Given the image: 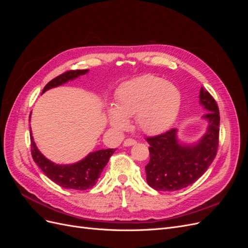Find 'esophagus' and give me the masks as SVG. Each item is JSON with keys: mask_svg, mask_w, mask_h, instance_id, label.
Wrapping results in <instances>:
<instances>
[{"mask_svg": "<svg viewBox=\"0 0 248 248\" xmlns=\"http://www.w3.org/2000/svg\"><path fill=\"white\" fill-rule=\"evenodd\" d=\"M134 144H137V141H136V140H132V139H127V140H124V142H123V146H125V147H129V146H132V145H134Z\"/></svg>", "mask_w": 248, "mask_h": 248, "instance_id": "1", "label": "esophagus"}]
</instances>
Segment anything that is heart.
Wrapping results in <instances>:
<instances>
[{
	"mask_svg": "<svg viewBox=\"0 0 248 248\" xmlns=\"http://www.w3.org/2000/svg\"><path fill=\"white\" fill-rule=\"evenodd\" d=\"M116 107L108 109L110 125L125 130L128 119L136 116L138 128L144 133L162 132L172 124L181 106V94L176 86L153 76H144L125 82L118 90Z\"/></svg>",
	"mask_w": 248,
	"mask_h": 248,
	"instance_id": "b5f03b06",
	"label": "heart"
}]
</instances>
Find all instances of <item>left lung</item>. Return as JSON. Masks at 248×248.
I'll return each instance as SVG.
<instances>
[{"label": "left lung", "mask_w": 248, "mask_h": 248, "mask_svg": "<svg viewBox=\"0 0 248 248\" xmlns=\"http://www.w3.org/2000/svg\"><path fill=\"white\" fill-rule=\"evenodd\" d=\"M200 103L206 109L207 131L193 145L180 144L177 129L147 138L150 161L145 167L149 186L158 191H176L191 185L214 160L219 140V109L208 91L201 88Z\"/></svg>", "instance_id": "obj_1"}]
</instances>
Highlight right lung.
Listing matches in <instances>:
<instances>
[{
  "instance_id": "1",
  "label": "right lung",
  "mask_w": 248,
  "mask_h": 248,
  "mask_svg": "<svg viewBox=\"0 0 248 248\" xmlns=\"http://www.w3.org/2000/svg\"><path fill=\"white\" fill-rule=\"evenodd\" d=\"M88 71L89 69L66 71L61 76L51 79L44 87L42 93L51 88L61 86L67 81L77 78L82 74H86ZM115 151V149L98 150V151L90 153L84 159L77 163L56 164L41 154L35 145L31 132V152L34 161L51 181H54L63 188L76 190H87L92 188L98 181L102 170L107 166L109 157Z\"/></svg>"
}]
</instances>
